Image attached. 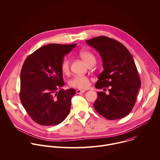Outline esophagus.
<instances>
[{
    "instance_id": "34e87169",
    "label": "esophagus",
    "mask_w": 160,
    "mask_h": 160,
    "mask_svg": "<svg viewBox=\"0 0 160 160\" xmlns=\"http://www.w3.org/2000/svg\"><path fill=\"white\" fill-rule=\"evenodd\" d=\"M85 92V90H84L78 89V90H77L76 93H78V94H80V93H84Z\"/></svg>"
}]
</instances>
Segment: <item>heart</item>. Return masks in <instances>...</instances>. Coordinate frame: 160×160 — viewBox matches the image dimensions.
<instances>
[{
  "label": "heart",
  "mask_w": 160,
  "mask_h": 160,
  "mask_svg": "<svg viewBox=\"0 0 160 160\" xmlns=\"http://www.w3.org/2000/svg\"><path fill=\"white\" fill-rule=\"evenodd\" d=\"M80 56L87 65L93 61H95L93 53L89 51H80ZM60 68L62 73L65 75H68L70 73V65L68 58L65 57L62 60L60 64ZM69 83L72 87L79 89H86L90 86V80L86 76H75L70 81Z\"/></svg>",
  "instance_id": "1"
}]
</instances>
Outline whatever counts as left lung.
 Returning a JSON list of instances; mask_svg holds the SVG:
<instances>
[{
  "label": "left lung",
  "mask_w": 160,
  "mask_h": 160,
  "mask_svg": "<svg viewBox=\"0 0 160 160\" xmlns=\"http://www.w3.org/2000/svg\"><path fill=\"white\" fill-rule=\"evenodd\" d=\"M86 42L99 52L103 62V70L98 77L95 88L105 90L110 87L108 95L97 92L94 109L109 120L126 117L134 107L141 87L131 54L122 43L106 36L95 37Z\"/></svg>",
  "instance_id": "obj_1"
}]
</instances>
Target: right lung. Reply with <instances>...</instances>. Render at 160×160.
Here are the masks:
<instances>
[{"label": "right lung", "mask_w": 160, "mask_h": 160, "mask_svg": "<svg viewBox=\"0 0 160 160\" xmlns=\"http://www.w3.org/2000/svg\"><path fill=\"white\" fill-rule=\"evenodd\" d=\"M76 44H48L29 55L21 72L20 99L29 116L42 126H56L63 121L71 108L73 88L65 84L60 64Z\"/></svg>", "instance_id": "add662e5"}]
</instances>
